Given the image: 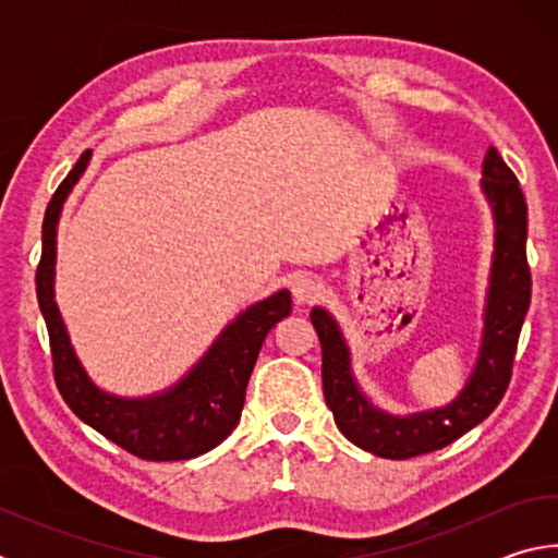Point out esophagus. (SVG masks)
<instances>
[{
    "label": "esophagus",
    "instance_id": "1",
    "mask_svg": "<svg viewBox=\"0 0 558 558\" xmlns=\"http://www.w3.org/2000/svg\"><path fill=\"white\" fill-rule=\"evenodd\" d=\"M319 295H323V282H319V278L305 272V276H298L292 280V298H295L300 305H310V302H315Z\"/></svg>",
    "mask_w": 558,
    "mask_h": 558
}]
</instances>
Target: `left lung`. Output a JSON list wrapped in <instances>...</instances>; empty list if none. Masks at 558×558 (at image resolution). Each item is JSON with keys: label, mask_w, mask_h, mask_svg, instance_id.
<instances>
[{"label": "left lung", "mask_w": 558, "mask_h": 558, "mask_svg": "<svg viewBox=\"0 0 558 558\" xmlns=\"http://www.w3.org/2000/svg\"><path fill=\"white\" fill-rule=\"evenodd\" d=\"M483 189L497 226L483 352L468 386L446 409L409 418L374 409L352 379L349 352L335 319L319 307L310 313L323 344V389L337 428L354 446L379 458L405 460L450 446L497 409L512 381L519 332L532 302V270L526 263V199L519 179L495 147L485 155Z\"/></svg>", "instance_id": "obj_1"}]
</instances>
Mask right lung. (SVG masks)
Here are the masks:
<instances>
[{
  "label": "right lung",
  "mask_w": 558,
  "mask_h": 558,
  "mask_svg": "<svg viewBox=\"0 0 558 558\" xmlns=\"http://www.w3.org/2000/svg\"><path fill=\"white\" fill-rule=\"evenodd\" d=\"M90 159L86 149L56 189L44 214L41 260L36 268V298L49 329L53 381L69 409L100 436L116 442L130 456L167 462L204 456L226 440L241 418L245 386L263 342L276 323L290 315V292L280 290L256 302L223 329L189 376L172 391L153 399H118L102 393L83 372L73 354L59 307L53 302L56 223L63 199L78 182Z\"/></svg>",
  "instance_id": "right-lung-1"
}]
</instances>
